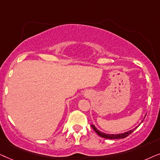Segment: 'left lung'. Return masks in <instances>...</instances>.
<instances>
[{
    "label": "left lung",
    "instance_id": "obj_1",
    "mask_svg": "<svg viewBox=\"0 0 160 160\" xmlns=\"http://www.w3.org/2000/svg\"><path fill=\"white\" fill-rule=\"evenodd\" d=\"M91 127H92L93 130H94L97 133V135H99L100 137H102V138H106V139H121V138H127V136H129V135H130L132 132H133L134 130L137 128V127H135V129H131V130L126 132H124V133L117 134V135H115V134H110H110H105V133H103V132H102L99 131L97 128H96V127L94 126V125H91Z\"/></svg>",
    "mask_w": 160,
    "mask_h": 160
}]
</instances>
